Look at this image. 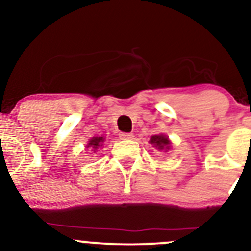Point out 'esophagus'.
<instances>
[{
  "instance_id": "esophagus-1",
  "label": "esophagus",
  "mask_w": 251,
  "mask_h": 251,
  "mask_svg": "<svg viewBox=\"0 0 251 251\" xmlns=\"http://www.w3.org/2000/svg\"><path fill=\"white\" fill-rule=\"evenodd\" d=\"M119 138L122 140H128V139H133V134L132 133H126V132H122L119 134Z\"/></svg>"
}]
</instances>
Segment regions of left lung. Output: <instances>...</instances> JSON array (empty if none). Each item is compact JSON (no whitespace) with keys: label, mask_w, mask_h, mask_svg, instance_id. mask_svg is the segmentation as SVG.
Segmentation results:
<instances>
[{"label":"left lung","mask_w":251,"mask_h":251,"mask_svg":"<svg viewBox=\"0 0 251 251\" xmlns=\"http://www.w3.org/2000/svg\"><path fill=\"white\" fill-rule=\"evenodd\" d=\"M150 143L152 144V145L154 146V148H157L158 150H164V151H168L170 149V140L169 138L166 137V135L164 134H158V135H152L151 139H150Z\"/></svg>","instance_id":"obj_1"}]
</instances>
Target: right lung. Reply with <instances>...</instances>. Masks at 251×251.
<instances>
[{
	"label": "right lung",
	"mask_w": 251,
	"mask_h": 251,
	"mask_svg": "<svg viewBox=\"0 0 251 251\" xmlns=\"http://www.w3.org/2000/svg\"><path fill=\"white\" fill-rule=\"evenodd\" d=\"M103 140H105V138H103V137H93L92 139H89V142H88L86 148H91L92 151L96 152L98 149L101 148Z\"/></svg>",
	"instance_id": "add662e5"
}]
</instances>
